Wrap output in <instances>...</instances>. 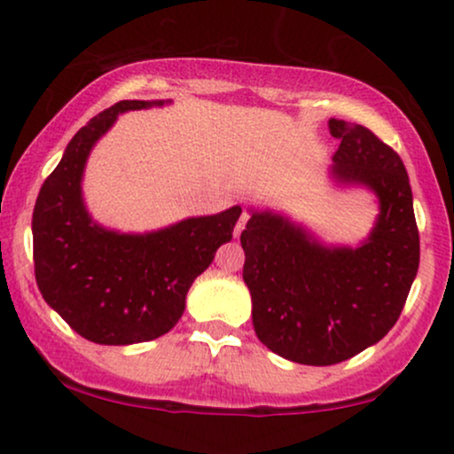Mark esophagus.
I'll return each mask as SVG.
<instances>
[{
  "label": "esophagus",
  "mask_w": 454,
  "mask_h": 454,
  "mask_svg": "<svg viewBox=\"0 0 454 454\" xmlns=\"http://www.w3.org/2000/svg\"><path fill=\"white\" fill-rule=\"evenodd\" d=\"M247 220H249V215L247 213H241V217H239V222H237V226H234V237H241V232H243V228H245V223H247Z\"/></svg>",
  "instance_id": "34e87169"
}]
</instances>
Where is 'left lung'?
I'll return each mask as SVG.
<instances>
[{
	"mask_svg": "<svg viewBox=\"0 0 454 454\" xmlns=\"http://www.w3.org/2000/svg\"><path fill=\"white\" fill-rule=\"evenodd\" d=\"M337 185L373 192L380 213L358 247L326 245L281 213L254 211L241 232L243 281L258 340L301 364H335L395 326L420 260L403 161L372 129L331 119Z\"/></svg>",
	"mask_w": 454,
	"mask_h": 454,
	"instance_id": "1",
	"label": "left lung"
}]
</instances>
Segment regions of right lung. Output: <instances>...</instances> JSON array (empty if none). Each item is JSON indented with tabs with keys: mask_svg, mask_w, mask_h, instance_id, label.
<instances>
[{
	"mask_svg": "<svg viewBox=\"0 0 454 454\" xmlns=\"http://www.w3.org/2000/svg\"><path fill=\"white\" fill-rule=\"evenodd\" d=\"M164 104L123 100L93 117L67 143L34 207L40 293L78 335L102 346H129L168 333L184 316L190 286L213 262L217 247L231 241L241 215L237 205L143 234L108 231L93 222L82 198L93 145L117 114Z\"/></svg>",
	"mask_w": 454,
	"mask_h": 454,
	"instance_id": "1",
	"label": "right lung"
}]
</instances>
